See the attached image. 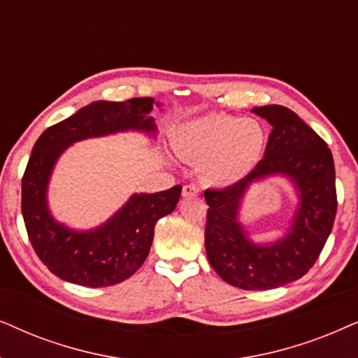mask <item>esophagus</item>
I'll return each mask as SVG.
<instances>
[{
    "mask_svg": "<svg viewBox=\"0 0 358 358\" xmlns=\"http://www.w3.org/2000/svg\"><path fill=\"white\" fill-rule=\"evenodd\" d=\"M183 198H192V196H198L199 194V189L194 187V185H185L183 187Z\"/></svg>",
    "mask_w": 358,
    "mask_h": 358,
    "instance_id": "1",
    "label": "esophagus"
}]
</instances>
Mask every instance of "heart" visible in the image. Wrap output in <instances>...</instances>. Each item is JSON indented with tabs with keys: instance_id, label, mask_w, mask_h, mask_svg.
<instances>
[{
	"instance_id": "obj_1",
	"label": "heart",
	"mask_w": 358,
	"mask_h": 358,
	"mask_svg": "<svg viewBox=\"0 0 358 358\" xmlns=\"http://www.w3.org/2000/svg\"><path fill=\"white\" fill-rule=\"evenodd\" d=\"M171 145L183 160L199 164L204 185L229 188L245 180L260 164L266 131L257 119L213 113L176 127Z\"/></svg>"
}]
</instances>
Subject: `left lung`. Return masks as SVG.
<instances>
[{
  "instance_id": "obj_1",
  "label": "left lung",
  "mask_w": 358,
  "mask_h": 358,
  "mask_svg": "<svg viewBox=\"0 0 358 358\" xmlns=\"http://www.w3.org/2000/svg\"><path fill=\"white\" fill-rule=\"evenodd\" d=\"M271 126L264 159L241 183L206 189L204 245L224 282L242 289H273L296 282L316 264L337 211L334 159L326 142L296 113L280 104L252 109ZM275 176L288 179L299 203L284 236L273 243L251 239L240 221L245 194Z\"/></svg>"
}]
</instances>
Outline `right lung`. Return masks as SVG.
<instances>
[{
  "label": "right lung",
  "mask_w": 358,
  "mask_h": 358,
  "mask_svg": "<svg viewBox=\"0 0 358 358\" xmlns=\"http://www.w3.org/2000/svg\"><path fill=\"white\" fill-rule=\"evenodd\" d=\"M154 98L93 101L42 132L22 176V217L36 254L52 273L90 288L111 287L136 273L149 255L160 217L173 213L182 187L159 193H134L93 229L57 221L49 208V183L55 164L70 145L85 139L141 132L155 139Z\"/></svg>",
  "instance_id": "1"
}]
</instances>
